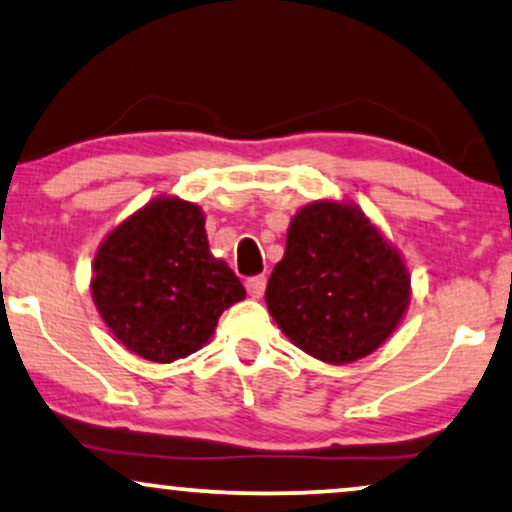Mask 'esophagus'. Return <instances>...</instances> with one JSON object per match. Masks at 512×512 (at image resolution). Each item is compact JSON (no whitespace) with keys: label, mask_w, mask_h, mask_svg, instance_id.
Instances as JSON below:
<instances>
[{"label":"esophagus","mask_w":512,"mask_h":512,"mask_svg":"<svg viewBox=\"0 0 512 512\" xmlns=\"http://www.w3.org/2000/svg\"><path fill=\"white\" fill-rule=\"evenodd\" d=\"M247 291H249L251 298H261L265 294V277L263 275L249 277V280H247Z\"/></svg>","instance_id":"1"}]
</instances>
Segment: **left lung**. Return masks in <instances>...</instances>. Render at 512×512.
<instances>
[{
  "mask_svg": "<svg viewBox=\"0 0 512 512\" xmlns=\"http://www.w3.org/2000/svg\"><path fill=\"white\" fill-rule=\"evenodd\" d=\"M411 275L400 249L350 199H315L291 218L265 303L296 348L350 364L381 348L407 315Z\"/></svg>",
  "mask_w": 512,
  "mask_h": 512,
  "instance_id": "1",
  "label": "left lung"
}]
</instances>
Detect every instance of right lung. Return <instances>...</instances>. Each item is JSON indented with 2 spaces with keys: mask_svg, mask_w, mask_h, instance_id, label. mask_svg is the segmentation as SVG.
Returning a JSON list of instances; mask_svg holds the SVG:
<instances>
[{
  "mask_svg": "<svg viewBox=\"0 0 512 512\" xmlns=\"http://www.w3.org/2000/svg\"><path fill=\"white\" fill-rule=\"evenodd\" d=\"M204 211L159 195L103 237L94 256L98 315L143 360L169 364L197 353L218 317L247 296L228 263L211 254Z\"/></svg>",
  "mask_w": 512,
  "mask_h": 512,
  "instance_id": "1",
  "label": "right lung"
}]
</instances>
